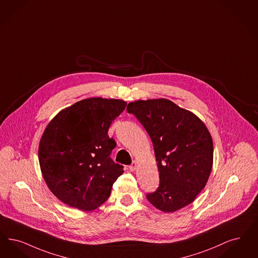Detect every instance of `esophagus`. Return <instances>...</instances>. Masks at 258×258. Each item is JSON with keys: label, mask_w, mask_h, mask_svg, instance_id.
<instances>
[{"label": "esophagus", "mask_w": 258, "mask_h": 258, "mask_svg": "<svg viewBox=\"0 0 258 258\" xmlns=\"http://www.w3.org/2000/svg\"><path fill=\"white\" fill-rule=\"evenodd\" d=\"M136 166H137V162L134 160V161H133L132 165L128 166V168H130V170H131L132 172H134V171H135V169H136Z\"/></svg>", "instance_id": "34e87169"}]
</instances>
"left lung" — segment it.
Wrapping results in <instances>:
<instances>
[{
    "mask_svg": "<svg viewBox=\"0 0 258 258\" xmlns=\"http://www.w3.org/2000/svg\"><path fill=\"white\" fill-rule=\"evenodd\" d=\"M150 135L159 172V187L148 194L155 208L175 212L194 202L213 165V141L193 112L167 99L139 100L126 106Z\"/></svg>",
    "mask_w": 258,
    "mask_h": 258,
    "instance_id": "8db88e82",
    "label": "left lung"
}]
</instances>
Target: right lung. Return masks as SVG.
<instances>
[{
    "label": "right lung",
    "instance_id": "right-lung-1",
    "mask_svg": "<svg viewBox=\"0 0 258 258\" xmlns=\"http://www.w3.org/2000/svg\"><path fill=\"white\" fill-rule=\"evenodd\" d=\"M125 105L123 100L88 98L62 109L47 124L38 148L40 169L65 205L92 211L108 199L124 171L109 157L116 143L107 132Z\"/></svg>",
    "mask_w": 258,
    "mask_h": 258
}]
</instances>
